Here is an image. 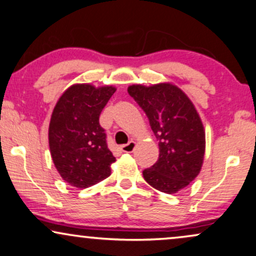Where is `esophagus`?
<instances>
[{
	"mask_svg": "<svg viewBox=\"0 0 256 256\" xmlns=\"http://www.w3.org/2000/svg\"><path fill=\"white\" fill-rule=\"evenodd\" d=\"M134 148H136V142L130 140L128 144L122 145V151L126 152V154H130V152L134 150Z\"/></svg>",
	"mask_w": 256,
	"mask_h": 256,
	"instance_id": "obj_1",
	"label": "esophagus"
}]
</instances>
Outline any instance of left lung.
Instances as JSON below:
<instances>
[{"instance_id":"8db88e82","label":"left lung","mask_w":256,"mask_h":256,"mask_svg":"<svg viewBox=\"0 0 256 256\" xmlns=\"http://www.w3.org/2000/svg\"><path fill=\"white\" fill-rule=\"evenodd\" d=\"M128 92L146 114L160 146L144 180L162 192H178L198 176L204 160L206 130L195 105L171 82L134 84Z\"/></svg>"}]
</instances>
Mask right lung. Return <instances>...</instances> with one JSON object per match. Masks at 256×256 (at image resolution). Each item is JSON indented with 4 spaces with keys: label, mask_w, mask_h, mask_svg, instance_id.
I'll list each match as a JSON object with an SVG mask.
<instances>
[{
    "label": "right lung",
    "mask_w": 256,
    "mask_h": 256,
    "mask_svg": "<svg viewBox=\"0 0 256 256\" xmlns=\"http://www.w3.org/2000/svg\"><path fill=\"white\" fill-rule=\"evenodd\" d=\"M116 90L112 85L73 84L54 106L48 128L50 151L58 172L70 186L85 189L111 174L116 158L99 116Z\"/></svg>",
    "instance_id": "right-lung-1"
}]
</instances>
